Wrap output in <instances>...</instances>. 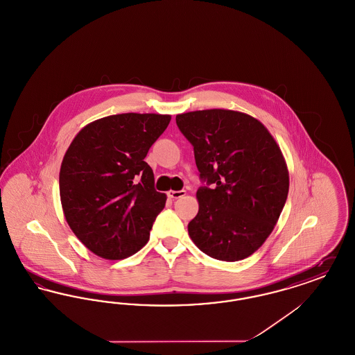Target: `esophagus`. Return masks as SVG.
Returning <instances> with one entry per match:
<instances>
[{
  "label": "esophagus",
  "mask_w": 355,
  "mask_h": 355,
  "mask_svg": "<svg viewBox=\"0 0 355 355\" xmlns=\"http://www.w3.org/2000/svg\"><path fill=\"white\" fill-rule=\"evenodd\" d=\"M185 194V190H170L169 193H168V197L173 198V200H177V198L184 197Z\"/></svg>",
  "instance_id": "34e87169"
}]
</instances>
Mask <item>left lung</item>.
<instances>
[{
    "instance_id": "obj_1",
    "label": "left lung",
    "mask_w": 355,
    "mask_h": 355,
    "mask_svg": "<svg viewBox=\"0 0 355 355\" xmlns=\"http://www.w3.org/2000/svg\"><path fill=\"white\" fill-rule=\"evenodd\" d=\"M175 122L206 182L197 190L200 209L189 236L211 258H248L270 236L286 202L288 171L279 146L258 119L241 112L197 110Z\"/></svg>"
}]
</instances>
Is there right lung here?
I'll use <instances>...</instances> for the list:
<instances>
[{
  "mask_svg": "<svg viewBox=\"0 0 355 355\" xmlns=\"http://www.w3.org/2000/svg\"><path fill=\"white\" fill-rule=\"evenodd\" d=\"M170 119L152 113L109 116L71 141L60 170V197L70 229L92 253L123 259L149 241L166 194L154 189L144 159Z\"/></svg>",
  "mask_w": 355,
  "mask_h": 355,
  "instance_id": "right-lung-1",
  "label": "right lung"
}]
</instances>
